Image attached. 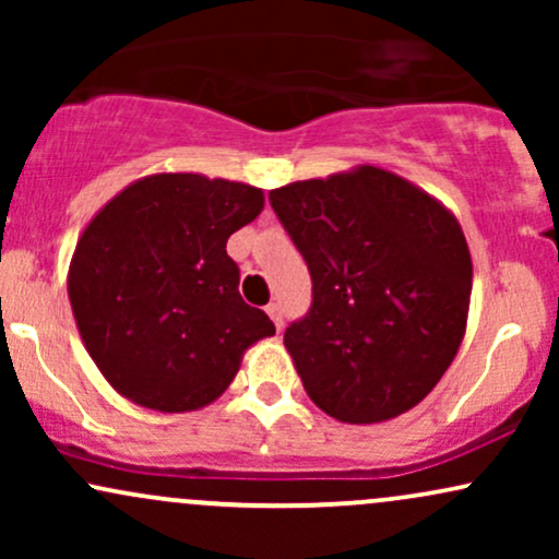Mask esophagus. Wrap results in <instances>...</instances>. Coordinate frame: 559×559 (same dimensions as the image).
<instances>
[{
    "instance_id": "esophagus-1",
    "label": "esophagus",
    "mask_w": 559,
    "mask_h": 559,
    "mask_svg": "<svg viewBox=\"0 0 559 559\" xmlns=\"http://www.w3.org/2000/svg\"><path fill=\"white\" fill-rule=\"evenodd\" d=\"M265 312H267V316H271V320L275 323V329H278V331L284 329V312H281L278 301H271V305L265 307Z\"/></svg>"
}]
</instances>
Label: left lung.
<instances>
[{
    "mask_svg": "<svg viewBox=\"0 0 559 559\" xmlns=\"http://www.w3.org/2000/svg\"><path fill=\"white\" fill-rule=\"evenodd\" d=\"M312 275L284 333L307 396L342 423H383L426 400L457 355L473 262L460 221L396 173L357 165L271 191Z\"/></svg>",
    "mask_w": 559,
    "mask_h": 559,
    "instance_id": "left-lung-1",
    "label": "left lung"
}]
</instances>
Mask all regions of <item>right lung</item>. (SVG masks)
<instances>
[{"label":"right lung","mask_w":559,"mask_h":559,"mask_svg":"<svg viewBox=\"0 0 559 559\" xmlns=\"http://www.w3.org/2000/svg\"><path fill=\"white\" fill-rule=\"evenodd\" d=\"M265 207L258 186L199 173L128 183L75 243L68 297L83 346L126 400L157 413L215 402L275 325L239 294L230 234Z\"/></svg>","instance_id":"add662e5"}]
</instances>
